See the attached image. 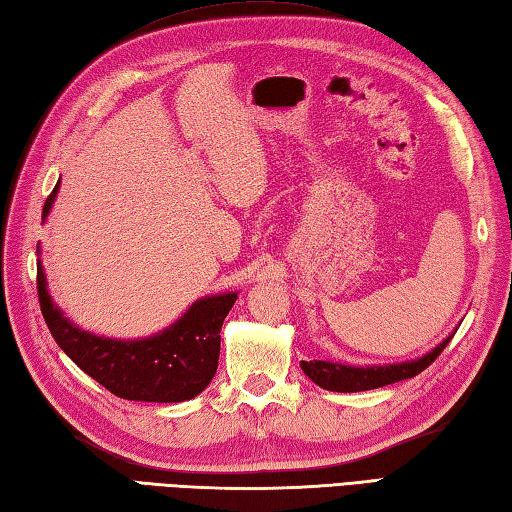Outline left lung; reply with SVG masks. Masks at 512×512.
<instances>
[{"mask_svg":"<svg viewBox=\"0 0 512 512\" xmlns=\"http://www.w3.org/2000/svg\"><path fill=\"white\" fill-rule=\"evenodd\" d=\"M453 335L446 337L442 344L435 346L424 357L413 359V362L404 364H386V366H346L337 362H302V370L313 379L317 386L326 390H335V393H359V390H373L388 384L402 382V379L415 377L435 362L439 353L448 346Z\"/></svg>","mask_w":512,"mask_h":512,"instance_id":"left-lung-1","label":"left lung"}]
</instances>
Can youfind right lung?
<instances>
[{
  "mask_svg": "<svg viewBox=\"0 0 512 512\" xmlns=\"http://www.w3.org/2000/svg\"><path fill=\"white\" fill-rule=\"evenodd\" d=\"M48 195L46 219L57 197ZM39 250V246H37ZM37 297L50 335L73 362L110 393L130 402H186L215 377L222 324L237 293L199 299L162 333L146 339H106L70 324L48 295L42 262H37Z\"/></svg>",
  "mask_w": 512,
  "mask_h": 512,
  "instance_id": "1",
  "label": "right lung"
}]
</instances>
